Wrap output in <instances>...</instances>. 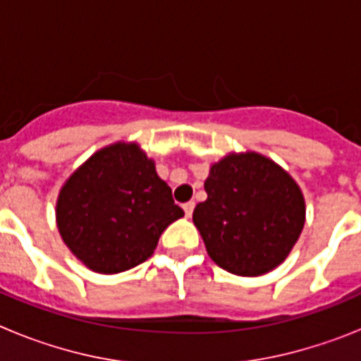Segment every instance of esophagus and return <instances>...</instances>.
Masks as SVG:
<instances>
[{
    "label": "esophagus",
    "instance_id": "obj_1",
    "mask_svg": "<svg viewBox=\"0 0 361 361\" xmlns=\"http://www.w3.org/2000/svg\"><path fill=\"white\" fill-rule=\"evenodd\" d=\"M193 208H195V202H193V200L183 204V209H184V213H186V216H191V213H193Z\"/></svg>",
    "mask_w": 361,
    "mask_h": 361
}]
</instances>
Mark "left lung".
Listing matches in <instances>:
<instances>
[{"instance_id":"8db88e82","label":"left lung","mask_w":361,"mask_h":361,"mask_svg":"<svg viewBox=\"0 0 361 361\" xmlns=\"http://www.w3.org/2000/svg\"><path fill=\"white\" fill-rule=\"evenodd\" d=\"M208 199L193 222L213 262L233 275L258 276L286 260L305 220L298 184L258 153L228 155L204 183Z\"/></svg>"}]
</instances>
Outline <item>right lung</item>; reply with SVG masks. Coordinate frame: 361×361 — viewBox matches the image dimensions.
Masks as SVG:
<instances>
[{"instance_id": "add662e5", "label": "right lung", "mask_w": 361, "mask_h": 361, "mask_svg": "<svg viewBox=\"0 0 361 361\" xmlns=\"http://www.w3.org/2000/svg\"><path fill=\"white\" fill-rule=\"evenodd\" d=\"M184 215L171 188L137 145L117 142L92 155L63 186L57 228L72 253L95 273L132 269Z\"/></svg>"}]
</instances>
